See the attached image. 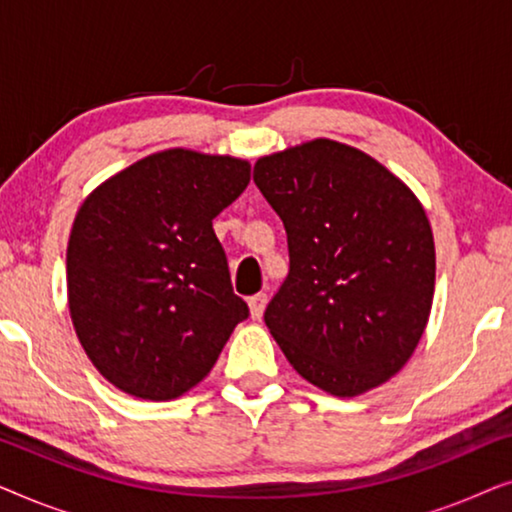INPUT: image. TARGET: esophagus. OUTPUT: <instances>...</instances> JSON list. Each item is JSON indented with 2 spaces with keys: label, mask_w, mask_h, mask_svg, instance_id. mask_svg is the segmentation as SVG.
Listing matches in <instances>:
<instances>
[{
  "label": "esophagus",
  "mask_w": 512,
  "mask_h": 512,
  "mask_svg": "<svg viewBox=\"0 0 512 512\" xmlns=\"http://www.w3.org/2000/svg\"><path fill=\"white\" fill-rule=\"evenodd\" d=\"M247 303H249L251 319H261L265 305H268V296H265V293H256V296H251Z\"/></svg>",
  "instance_id": "1"
}]
</instances>
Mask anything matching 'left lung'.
Masks as SVG:
<instances>
[{
    "mask_svg": "<svg viewBox=\"0 0 512 512\" xmlns=\"http://www.w3.org/2000/svg\"><path fill=\"white\" fill-rule=\"evenodd\" d=\"M254 181L289 240V277L263 317L272 338L326 394L380 387L431 314L436 247L422 202L368 153L324 137L258 158Z\"/></svg>",
    "mask_w": 512,
    "mask_h": 512,
    "instance_id": "1",
    "label": "left lung"
}]
</instances>
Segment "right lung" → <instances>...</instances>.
I'll return each instance as SVG.
<instances>
[{
    "mask_svg": "<svg viewBox=\"0 0 512 512\" xmlns=\"http://www.w3.org/2000/svg\"><path fill=\"white\" fill-rule=\"evenodd\" d=\"M249 179V160L167 149L83 200L67 244L69 314L116 389L144 401L186 394L249 317L212 228Z\"/></svg>",
    "mask_w": 512,
    "mask_h": 512,
    "instance_id": "obj_1",
    "label": "right lung"
}]
</instances>
